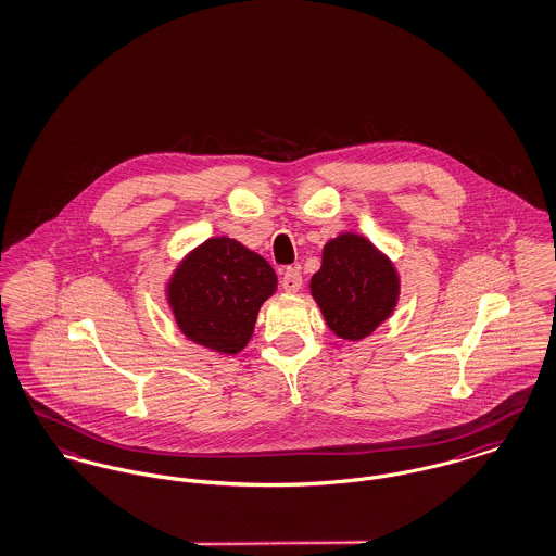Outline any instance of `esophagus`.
I'll return each instance as SVG.
<instances>
[{
  "label": "esophagus",
  "instance_id": "34e87169",
  "mask_svg": "<svg viewBox=\"0 0 556 556\" xmlns=\"http://www.w3.org/2000/svg\"><path fill=\"white\" fill-rule=\"evenodd\" d=\"M282 289L287 293H298L302 289V274L298 269H293V267L285 269V274H282Z\"/></svg>",
  "mask_w": 556,
  "mask_h": 556
}]
</instances>
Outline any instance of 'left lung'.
Returning a JSON list of instances; mask_svg holds the SVG:
<instances>
[{
    "mask_svg": "<svg viewBox=\"0 0 556 556\" xmlns=\"http://www.w3.org/2000/svg\"><path fill=\"white\" fill-rule=\"evenodd\" d=\"M327 327L358 342L378 329L400 300L393 261L358 233H340L323 249L320 269L309 280Z\"/></svg>",
    "mask_w": 556,
    "mask_h": 556,
    "instance_id": "1",
    "label": "left lung"
}]
</instances>
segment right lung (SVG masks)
<instances>
[{
  "instance_id": "1",
  "label": "right lung",
  "mask_w": 556,
  "mask_h": 556,
  "mask_svg": "<svg viewBox=\"0 0 556 556\" xmlns=\"http://www.w3.org/2000/svg\"><path fill=\"white\" fill-rule=\"evenodd\" d=\"M278 287L261 254L231 238H210L187 254L167 282L178 329L214 353L238 354L253 338L256 314Z\"/></svg>"
}]
</instances>
